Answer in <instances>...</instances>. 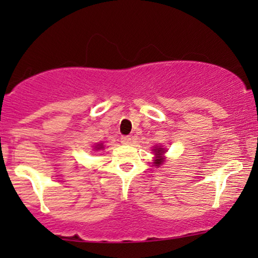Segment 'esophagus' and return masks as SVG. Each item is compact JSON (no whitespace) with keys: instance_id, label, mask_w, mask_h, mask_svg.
I'll return each instance as SVG.
<instances>
[{"instance_id":"obj_1","label":"esophagus","mask_w":258,"mask_h":258,"mask_svg":"<svg viewBox=\"0 0 258 258\" xmlns=\"http://www.w3.org/2000/svg\"><path fill=\"white\" fill-rule=\"evenodd\" d=\"M121 143L125 144V146H130V144L132 143V138L130 137V136H123V137L121 138Z\"/></svg>"}]
</instances>
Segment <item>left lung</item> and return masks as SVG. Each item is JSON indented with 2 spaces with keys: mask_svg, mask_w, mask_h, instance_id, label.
I'll use <instances>...</instances> for the list:
<instances>
[{
  "mask_svg": "<svg viewBox=\"0 0 258 258\" xmlns=\"http://www.w3.org/2000/svg\"><path fill=\"white\" fill-rule=\"evenodd\" d=\"M164 153H165V149L164 148L159 147V148H155L154 149V154H155V160H154V164H155V166H160V165L164 162Z\"/></svg>",
  "mask_w": 258,
  "mask_h": 258,
  "instance_id": "8db88e82",
  "label": "left lung"
}]
</instances>
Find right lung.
<instances>
[{"label": "right lung", "mask_w": 258, "mask_h": 258, "mask_svg": "<svg viewBox=\"0 0 258 258\" xmlns=\"http://www.w3.org/2000/svg\"><path fill=\"white\" fill-rule=\"evenodd\" d=\"M103 148H104V146H103L102 143L97 144V146H94V149H96V150H100V149H103Z\"/></svg>", "instance_id": "1"}]
</instances>
